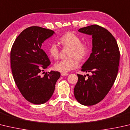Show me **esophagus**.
Masks as SVG:
<instances>
[{"label": "esophagus", "mask_w": 130, "mask_h": 130, "mask_svg": "<svg viewBox=\"0 0 130 130\" xmlns=\"http://www.w3.org/2000/svg\"><path fill=\"white\" fill-rule=\"evenodd\" d=\"M61 75H62V76H64V75H69V74H68V73H62L61 74Z\"/></svg>", "instance_id": "esophagus-1"}]
</instances>
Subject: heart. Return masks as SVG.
<instances>
[{"mask_svg":"<svg viewBox=\"0 0 130 130\" xmlns=\"http://www.w3.org/2000/svg\"><path fill=\"white\" fill-rule=\"evenodd\" d=\"M59 42L63 48H69L71 49L69 55L71 58L61 60L55 63V69L58 72L66 73L75 69L79 64L77 60L83 61L88 55L89 45L86 42H82L81 37L74 33H66L59 39ZM48 53L55 60H57L60 57V49L55 43L49 45Z\"/></svg>","mask_w":130,"mask_h":130,"instance_id":"1","label":"heart"}]
</instances>
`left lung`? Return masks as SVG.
Listing matches in <instances>:
<instances>
[{
	"label": "left lung",
	"instance_id": "left-lung-1",
	"mask_svg": "<svg viewBox=\"0 0 130 130\" xmlns=\"http://www.w3.org/2000/svg\"><path fill=\"white\" fill-rule=\"evenodd\" d=\"M78 31L93 37L92 53L81 69L92 74L87 79L77 74L74 94L81 104L92 106L101 102L112 88L118 72L120 52L114 37L105 28L94 24Z\"/></svg>",
	"mask_w": 130,
	"mask_h": 130
}]
</instances>
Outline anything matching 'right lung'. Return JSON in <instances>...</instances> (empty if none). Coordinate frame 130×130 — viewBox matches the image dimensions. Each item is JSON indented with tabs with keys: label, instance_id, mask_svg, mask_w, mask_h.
Returning a JSON list of instances; mask_svg holds the SVG:
<instances>
[{
	"label": "right lung",
	"instance_id": "obj_1",
	"mask_svg": "<svg viewBox=\"0 0 130 130\" xmlns=\"http://www.w3.org/2000/svg\"><path fill=\"white\" fill-rule=\"evenodd\" d=\"M54 33L37 26L28 27L17 37L11 48V68L14 81L25 100L34 104H42L51 98L60 77V73L55 71L41 75L51 63L41 49L42 43Z\"/></svg>",
	"mask_w": 130,
	"mask_h": 130
}]
</instances>
